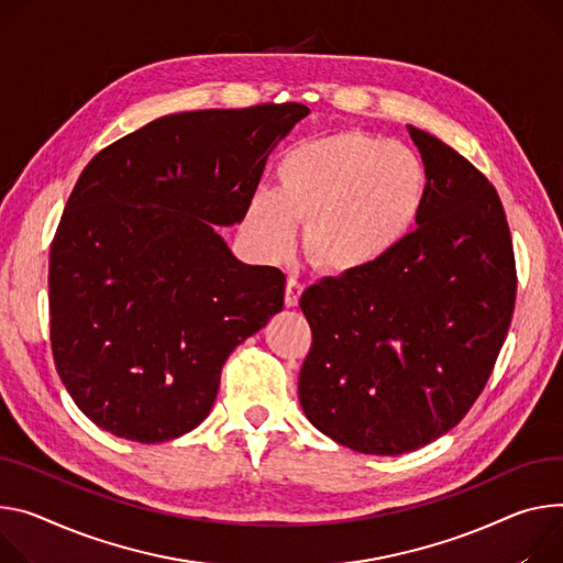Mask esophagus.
Here are the masks:
<instances>
[{"label": "esophagus", "mask_w": 563, "mask_h": 563, "mask_svg": "<svg viewBox=\"0 0 563 563\" xmlns=\"http://www.w3.org/2000/svg\"><path fill=\"white\" fill-rule=\"evenodd\" d=\"M302 289H305V285L300 280L287 278V287H285V305H287V308H296Z\"/></svg>", "instance_id": "esophagus-1"}]
</instances>
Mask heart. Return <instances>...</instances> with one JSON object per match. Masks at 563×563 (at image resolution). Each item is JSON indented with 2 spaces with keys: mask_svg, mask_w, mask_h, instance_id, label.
Masks as SVG:
<instances>
[{
  "mask_svg": "<svg viewBox=\"0 0 563 563\" xmlns=\"http://www.w3.org/2000/svg\"><path fill=\"white\" fill-rule=\"evenodd\" d=\"M276 190H255L242 216L249 240L285 253L305 224V246L332 274L368 272L420 224L429 173L413 150L345 130L291 143L276 164Z\"/></svg>",
  "mask_w": 563,
  "mask_h": 563,
  "instance_id": "heart-1",
  "label": "heart"
}]
</instances>
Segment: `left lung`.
<instances>
[{
    "instance_id": "1",
    "label": "left lung",
    "mask_w": 563,
    "mask_h": 563,
    "mask_svg": "<svg viewBox=\"0 0 563 563\" xmlns=\"http://www.w3.org/2000/svg\"><path fill=\"white\" fill-rule=\"evenodd\" d=\"M429 173L416 233L382 265L305 289L298 397L334 442L420 449L467 416L512 321L517 265L500 197L453 147L408 125Z\"/></svg>"
}]
</instances>
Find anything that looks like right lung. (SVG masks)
Here are the masks:
<instances>
[{"label":"right lung","instance_id":"1","mask_svg":"<svg viewBox=\"0 0 563 563\" xmlns=\"http://www.w3.org/2000/svg\"><path fill=\"white\" fill-rule=\"evenodd\" d=\"M300 103L162 117L78 177L48 258L51 347L80 411L155 444L207 420L229 354L283 310L285 274L240 263L242 222Z\"/></svg>","mask_w":563,"mask_h":563}]
</instances>
